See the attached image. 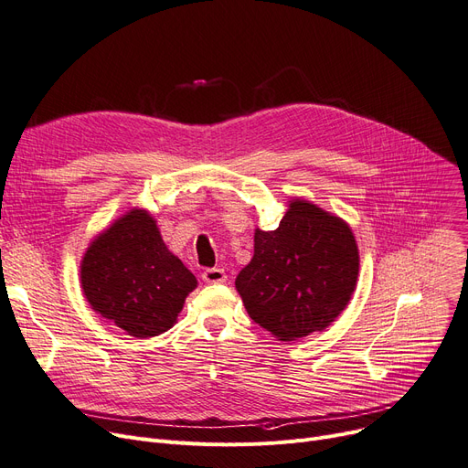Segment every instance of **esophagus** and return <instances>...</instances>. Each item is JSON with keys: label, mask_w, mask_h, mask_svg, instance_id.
<instances>
[{"label": "esophagus", "mask_w": 468, "mask_h": 468, "mask_svg": "<svg viewBox=\"0 0 468 468\" xmlns=\"http://www.w3.org/2000/svg\"><path fill=\"white\" fill-rule=\"evenodd\" d=\"M203 281L208 284H221L228 281V275L221 267H210L203 271Z\"/></svg>", "instance_id": "esophagus-1"}]
</instances>
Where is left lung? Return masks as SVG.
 <instances>
[{
	"mask_svg": "<svg viewBox=\"0 0 468 468\" xmlns=\"http://www.w3.org/2000/svg\"><path fill=\"white\" fill-rule=\"evenodd\" d=\"M356 277L358 249L346 221L292 201L275 231L256 229L254 256L235 286L256 324L293 341L334 323Z\"/></svg>",
	"mask_w": 468,
	"mask_h": 468,
	"instance_id": "8db88e82",
	"label": "left lung"
}]
</instances>
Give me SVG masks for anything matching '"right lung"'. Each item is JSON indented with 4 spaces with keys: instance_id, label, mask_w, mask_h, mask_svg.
<instances>
[{
    "instance_id": "obj_1",
    "label": "right lung",
    "mask_w": 468,
    "mask_h": 468,
    "mask_svg": "<svg viewBox=\"0 0 468 468\" xmlns=\"http://www.w3.org/2000/svg\"><path fill=\"white\" fill-rule=\"evenodd\" d=\"M81 286L90 307L115 326L154 337L176 323L197 279L168 252L154 218L131 210L89 247Z\"/></svg>"
}]
</instances>
